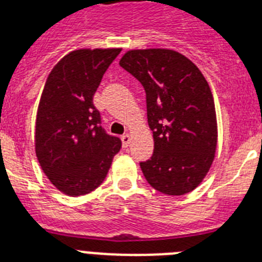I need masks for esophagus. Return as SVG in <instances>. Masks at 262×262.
Instances as JSON below:
<instances>
[{"label":"esophagus","instance_id":"34e87169","mask_svg":"<svg viewBox=\"0 0 262 262\" xmlns=\"http://www.w3.org/2000/svg\"><path fill=\"white\" fill-rule=\"evenodd\" d=\"M129 142H131V136H129L128 134H124V135L122 136V144H123V147H128Z\"/></svg>","mask_w":262,"mask_h":262}]
</instances>
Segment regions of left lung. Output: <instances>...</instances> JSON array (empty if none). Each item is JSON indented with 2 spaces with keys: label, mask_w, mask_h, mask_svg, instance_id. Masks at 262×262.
<instances>
[{
  "label": "left lung",
  "mask_w": 262,
  "mask_h": 262,
  "mask_svg": "<svg viewBox=\"0 0 262 262\" xmlns=\"http://www.w3.org/2000/svg\"><path fill=\"white\" fill-rule=\"evenodd\" d=\"M119 66L143 85L154 155L140 163L148 184L160 193L182 195L209 172L217 128L212 93L195 64L172 50H134Z\"/></svg>",
  "instance_id": "left-lung-1"
}]
</instances>
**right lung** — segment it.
<instances>
[{
    "instance_id": "add662e5",
    "label": "right lung",
    "mask_w": 262,
    "mask_h": 262,
    "mask_svg": "<svg viewBox=\"0 0 262 262\" xmlns=\"http://www.w3.org/2000/svg\"><path fill=\"white\" fill-rule=\"evenodd\" d=\"M120 48L77 50L51 71L39 102L35 151L43 172L67 195L102 184L122 142L101 126L97 88Z\"/></svg>"
}]
</instances>
